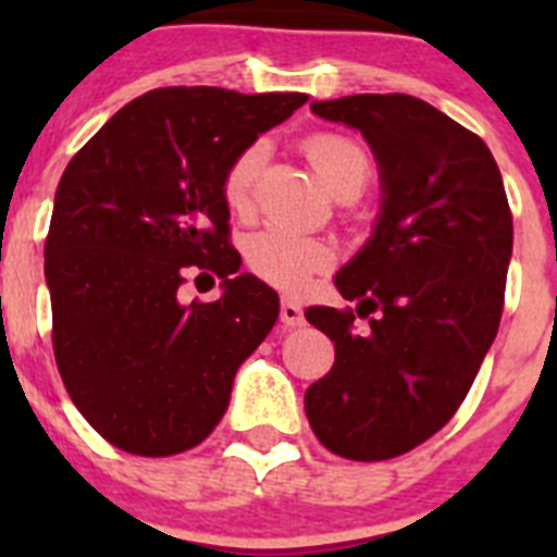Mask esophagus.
Wrapping results in <instances>:
<instances>
[{
    "label": "esophagus",
    "instance_id": "34e87169",
    "mask_svg": "<svg viewBox=\"0 0 557 557\" xmlns=\"http://www.w3.org/2000/svg\"><path fill=\"white\" fill-rule=\"evenodd\" d=\"M278 318H282V323L287 329L304 326V309H301V304H295L293 298H284V301H282V312H278Z\"/></svg>",
    "mask_w": 557,
    "mask_h": 557
}]
</instances>
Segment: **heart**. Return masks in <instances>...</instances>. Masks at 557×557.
Instances as JSON below:
<instances>
[{"instance_id": "obj_1", "label": "heart", "mask_w": 557, "mask_h": 557, "mask_svg": "<svg viewBox=\"0 0 557 557\" xmlns=\"http://www.w3.org/2000/svg\"><path fill=\"white\" fill-rule=\"evenodd\" d=\"M304 152L339 200L366 189L371 161L357 141L337 133H314L304 141ZM262 161L264 145L253 141L239 150V156L225 170L223 198L234 211L248 209ZM245 256H248V268L262 282L295 293L307 287L314 273H321L334 262V248L323 239H309L284 228H264L250 236Z\"/></svg>"}]
</instances>
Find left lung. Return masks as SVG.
I'll return each mask as SVG.
<instances>
[{
	"mask_svg": "<svg viewBox=\"0 0 557 557\" xmlns=\"http://www.w3.org/2000/svg\"><path fill=\"white\" fill-rule=\"evenodd\" d=\"M357 127L382 178L366 248L334 275L357 307H309L334 366L304 396L312 432L346 460H391L446 426L505 307L513 214L488 145L410 95L312 102ZM369 318L366 335L352 318Z\"/></svg>",
	"mask_w": 557,
	"mask_h": 557,
	"instance_id": "obj_1",
	"label": "left lung"
}]
</instances>
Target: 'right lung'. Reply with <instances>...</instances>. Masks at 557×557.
<instances>
[{
	"label": "right lung",
	"instance_id": "right-lung-1",
	"mask_svg": "<svg viewBox=\"0 0 557 557\" xmlns=\"http://www.w3.org/2000/svg\"><path fill=\"white\" fill-rule=\"evenodd\" d=\"M307 100L156 88L63 170L44 243L52 348L75 407L116 449L166 457L206 441L236 368L273 329L278 295L236 273L223 178L239 150ZM189 272H214L226 293L181 305Z\"/></svg>",
	"mask_w": 557,
	"mask_h": 557
}]
</instances>
